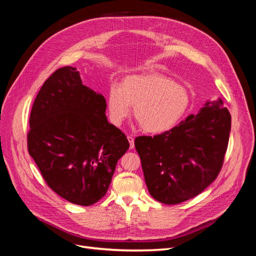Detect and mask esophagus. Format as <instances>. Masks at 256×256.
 Masks as SVG:
<instances>
[{"label": "esophagus", "instance_id": "obj_1", "mask_svg": "<svg viewBox=\"0 0 256 256\" xmlns=\"http://www.w3.org/2000/svg\"><path fill=\"white\" fill-rule=\"evenodd\" d=\"M127 138H128V141H129V143H130V148H131V150L134 148V136H128Z\"/></svg>", "mask_w": 256, "mask_h": 256}]
</instances>
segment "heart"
<instances>
[{
    "mask_svg": "<svg viewBox=\"0 0 256 256\" xmlns=\"http://www.w3.org/2000/svg\"><path fill=\"white\" fill-rule=\"evenodd\" d=\"M190 104L188 90L168 76L157 72L126 76L112 84L106 97L108 115L120 126L130 114L147 134H162L177 125Z\"/></svg>",
    "mask_w": 256,
    "mask_h": 256,
    "instance_id": "1",
    "label": "heart"
}]
</instances>
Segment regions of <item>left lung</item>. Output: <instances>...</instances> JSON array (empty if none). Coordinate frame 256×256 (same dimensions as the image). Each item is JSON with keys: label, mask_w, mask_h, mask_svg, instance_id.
Returning <instances> with one entry per match:
<instances>
[{"label": "left lung", "mask_w": 256, "mask_h": 256, "mask_svg": "<svg viewBox=\"0 0 256 256\" xmlns=\"http://www.w3.org/2000/svg\"><path fill=\"white\" fill-rule=\"evenodd\" d=\"M230 132V114L219 98L171 130L138 136L134 145L150 196L174 205L204 191L220 173Z\"/></svg>", "instance_id": "8db88e82"}]
</instances>
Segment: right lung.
<instances>
[{"label": "right lung", "mask_w": 256, "mask_h": 256, "mask_svg": "<svg viewBox=\"0 0 256 256\" xmlns=\"http://www.w3.org/2000/svg\"><path fill=\"white\" fill-rule=\"evenodd\" d=\"M102 94L66 66L46 80L30 116L28 150L49 187L76 205L90 206L109 189L126 136L106 120Z\"/></svg>", "instance_id": "add662e5"}]
</instances>
